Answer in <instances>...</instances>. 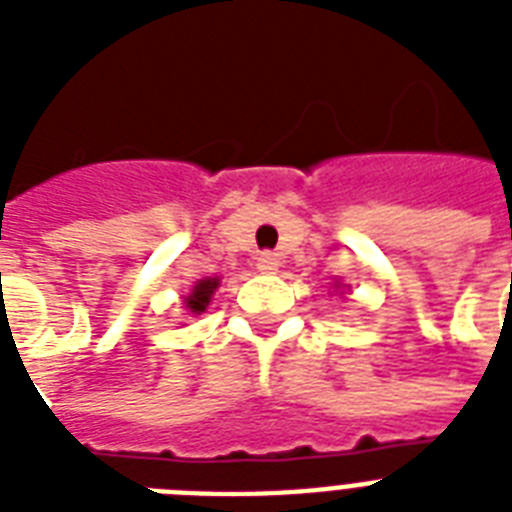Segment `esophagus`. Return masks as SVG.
Here are the masks:
<instances>
[{
    "label": "esophagus",
    "instance_id": "esophagus-1",
    "mask_svg": "<svg viewBox=\"0 0 512 512\" xmlns=\"http://www.w3.org/2000/svg\"><path fill=\"white\" fill-rule=\"evenodd\" d=\"M276 268H279V255L276 252H260L257 255V271L273 273Z\"/></svg>",
    "mask_w": 512,
    "mask_h": 512
}]
</instances>
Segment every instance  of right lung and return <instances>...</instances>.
Here are the masks:
<instances>
[{
	"label": "right lung",
	"instance_id": "1",
	"mask_svg": "<svg viewBox=\"0 0 512 512\" xmlns=\"http://www.w3.org/2000/svg\"><path fill=\"white\" fill-rule=\"evenodd\" d=\"M215 289H217V279L199 281V284L193 287L191 295H188V300H185V308H188L191 313H204L209 305V297H212Z\"/></svg>",
	"mask_w": 512,
	"mask_h": 512
}]
</instances>
